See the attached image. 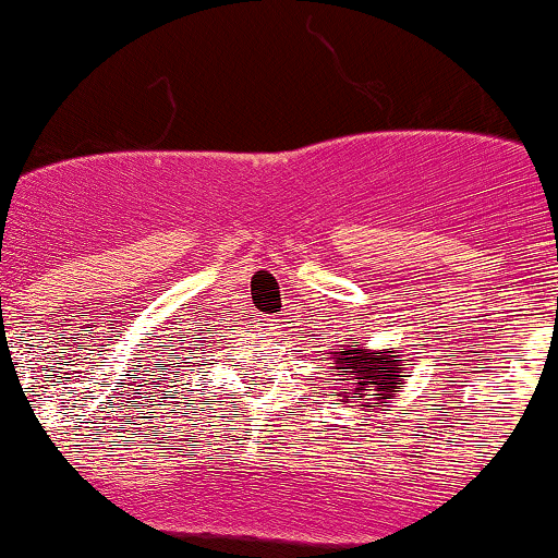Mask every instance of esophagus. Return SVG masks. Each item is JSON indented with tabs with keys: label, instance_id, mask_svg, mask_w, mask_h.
<instances>
[{
	"label": "esophagus",
	"instance_id": "1",
	"mask_svg": "<svg viewBox=\"0 0 558 558\" xmlns=\"http://www.w3.org/2000/svg\"><path fill=\"white\" fill-rule=\"evenodd\" d=\"M264 326H267L269 333H275V331H278V328H280L278 324H275V320H267V324H264Z\"/></svg>",
	"mask_w": 558,
	"mask_h": 558
}]
</instances>
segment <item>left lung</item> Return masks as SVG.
I'll return each mask as SVG.
<instances>
[{"label":"left lung","instance_id":"left-lung-1","mask_svg":"<svg viewBox=\"0 0 558 558\" xmlns=\"http://www.w3.org/2000/svg\"><path fill=\"white\" fill-rule=\"evenodd\" d=\"M337 357V368L350 374L348 390L339 392L344 403H357L366 407L368 401L379 407H390V398L403 390V377H409V363L396 355V350H366L357 342L342 344ZM390 412V409H383Z\"/></svg>","mask_w":558,"mask_h":558}]
</instances>
